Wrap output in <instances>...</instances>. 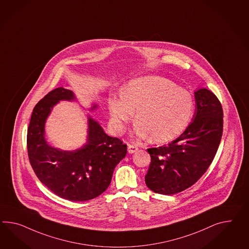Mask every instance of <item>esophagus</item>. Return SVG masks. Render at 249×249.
<instances>
[{
    "mask_svg": "<svg viewBox=\"0 0 249 249\" xmlns=\"http://www.w3.org/2000/svg\"><path fill=\"white\" fill-rule=\"evenodd\" d=\"M127 151L129 153H134L138 151V146L134 144H128Z\"/></svg>",
    "mask_w": 249,
    "mask_h": 249,
    "instance_id": "34e87169",
    "label": "esophagus"
}]
</instances>
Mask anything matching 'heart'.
<instances>
[{
  "mask_svg": "<svg viewBox=\"0 0 249 249\" xmlns=\"http://www.w3.org/2000/svg\"><path fill=\"white\" fill-rule=\"evenodd\" d=\"M113 126L121 133L134 118V133L139 137L151 135L154 142L172 140L181 134L192 120L194 102L192 95L163 77H137L122 89L121 96L108 98Z\"/></svg>",
  "mask_w": 249,
  "mask_h": 249,
  "instance_id": "obj_1",
  "label": "heart"
}]
</instances>
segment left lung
<instances>
[{"label": "left lung", "mask_w": 249, "mask_h": 249, "mask_svg": "<svg viewBox=\"0 0 249 249\" xmlns=\"http://www.w3.org/2000/svg\"><path fill=\"white\" fill-rule=\"evenodd\" d=\"M192 122L168 145L150 148L151 163L145 175L153 192L172 195L200 178L214 159L223 132V110L217 96L207 89L194 92Z\"/></svg>", "instance_id": "8db88e82"}]
</instances>
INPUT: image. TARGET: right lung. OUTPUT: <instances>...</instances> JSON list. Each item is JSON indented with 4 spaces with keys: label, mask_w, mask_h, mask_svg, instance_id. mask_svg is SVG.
Masks as SVG:
<instances>
[{
    "label": "right lung",
    "mask_w": 249,
    "mask_h": 249,
    "mask_svg": "<svg viewBox=\"0 0 249 249\" xmlns=\"http://www.w3.org/2000/svg\"><path fill=\"white\" fill-rule=\"evenodd\" d=\"M60 101L77 102L71 90H52L35 106L27 134L30 162L38 179L60 198L85 201L102 194L111 182L115 166L124 158L127 146L105 133L100 124L88 117L87 142L80 148L66 151L51 145L45 138L48 117ZM99 108L92 103L90 113Z\"/></svg>",
    "instance_id": "obj_1"
}]
</instances>
